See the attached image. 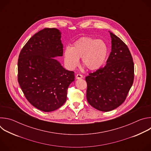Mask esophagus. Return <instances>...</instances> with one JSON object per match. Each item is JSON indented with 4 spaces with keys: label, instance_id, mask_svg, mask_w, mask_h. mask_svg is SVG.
Returning <instances> with one entry per match:
<instances>
[{
    "label": "esophagus",
    "instance_id": "1",
    "mask_svg": "<svg viewBox=\"0 0 151 151\" xmlns=\"http://www.w3.org/2000/svg\"><path fill=\"white\" fill-rule=\"evenodd\" d=\"M83 78V76H82V75H81V74H77V75H76V78L77 79H81V78Z\"/></svg>",
    "mask_w": 151,
    "mask_h": 151
}]
</instances>
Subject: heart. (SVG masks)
Here are the masks:
<instances>
[{"label":"heart","mask_w":151,"mask_h":151,"mask_svg":"<svg viewBox=\"0 0 151 151\" xmlns=\"http://www.w3.org/2000/svg\"><path fill=\"white\" fill-rule=\"evenodd\" d=\"M108 48L102 40L90 37H83L74 42L72 48L67 47L64 52V62L71 69L79 64V58H82L83 65L90 70H96L104 64Z\"/></svg>","instance_id":"heart-1"}]
</instances>
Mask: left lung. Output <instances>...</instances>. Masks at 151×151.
Instances as JSON below:
<instances>
[{"instance_id": "1", "label": "left lung", "mask_w": 151, "mask_h": 151, "mask_svg": "<svg viewBox=\"0 0 151 151\" xmlns=\"http://www.w3.org/2000/svg\"><path fill=\"white\" fill-rule=\"evenodd\" d=\"M112 51L106 66L85 77L87 99L95 109L112 111L126 99L134 81L133 57L127 45L110 32Z\"/></svg>"}]
</instances>
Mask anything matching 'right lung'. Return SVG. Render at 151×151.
<instances>
[{
    "label": "right lung",
    "instance_id": "right-lung-1",
    "mask_svg": "<svg viewBox=\"0 0 151 151\" xmlns=\"http://www.w3.org/2000/svg\"><path fill=\"white\" fill-rule=\"evenodd\" d=\"M61 32L45 28L34 35L21 50L18 81L27 100L44 112L58 109L66 102L74 72L66 70L54 58L63 56Z\"/></svg>",
    "mask_w": 151,
    "mask_h": 151
}]
</instances>
